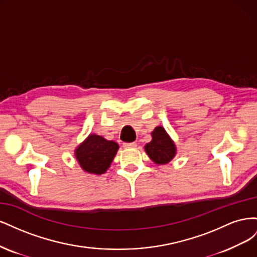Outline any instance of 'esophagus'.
Listing matches in <instances>:
<instances>
[{
	"label": "esophagus",
	"instance_id": "esophagus-1",
	"mask_svg": "<svg viewBox=\"0 0 257 257\" xmlns=\"http://www.w3.org/2000/svg\"><path fill=\"white\" fill-rule=\"evenodd\" d=\"M137 146L136 143H124L123 147L124 148H135Z\"/></svg>",
	"mask_w": 257,
	"mask_h": 257
}]
</instances>
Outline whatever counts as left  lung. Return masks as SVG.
Wrapping results in <instances>:
<instances>
[{
	"instance_id": "8db88e82",
	"label": "left lung",
	"mask_w": 257,
	"mask_h": 257,
	"mask_svg": "<svg viewBox=\"0 0 257 257\" xmlns=\"http://www.w3.org/2000/svg\"><path fill=\"white\" fill-rule=\"evenodd\" d=\"M145 149L149 158L157 164H167L176 154L175 144L162 126H158L152 132V141L146 145Z\"/></svg>"
}]
</instances>
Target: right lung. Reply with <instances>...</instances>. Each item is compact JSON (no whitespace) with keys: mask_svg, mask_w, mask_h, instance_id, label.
Wrapping results in <instances>:
<instances>
[{"mask_svg":"<svg viewBox=\"0 0 257 257\" xmlns=\"http://www.w3.org/2000/svg\"><path fill=\"white\" fill-rule=\"evenodd\" d=\"M118 149L116 143L92 134L77 148L76 159L85 172L102 175L110 166Z\"/></svg>","mask_w":257,"mask_h":257,"instance_id":"add662e5","label":"right lung"}]
</instances>
